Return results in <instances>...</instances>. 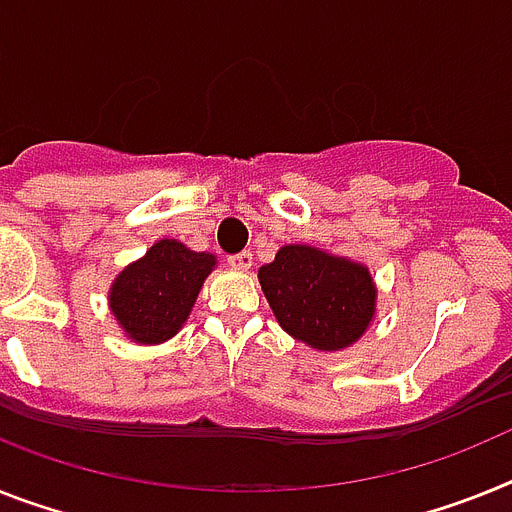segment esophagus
<instances>
[{
	"label": "esophagus",
	"instance_id": "esophagus-1",
	"mask_svg": "<svg viewBox=\"0 0 512 512\" xmlns=\"http://www.w3.org/2000/svg\"><path fill=\"white\" fill-rule=\"evenodd\" d=\"M229 265L236 270H249L252 268V252H249V249H244V252L229 255Z\"/></svg>",
	"mask_w": 512,
	"mask_h": 512
}]
</instances>
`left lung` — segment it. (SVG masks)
<instances>
[{
    "label": "left lung",
    "instance_id": "left-lung-1",
    "mask_svg": "<svg viewBox=\"0 0 512 512\" xmlns=\"http://www.w3.org/2000/svg\"><path fill=\"white\" fill-rule=\"evenodd\" d=\"M260 286L278 322L312 349H346L375 315V283L369 270L315 247L278 249L260 268Z\"/></svg>",
    "mask_w": 512,
    "mask_h": 512
}]
</instances>
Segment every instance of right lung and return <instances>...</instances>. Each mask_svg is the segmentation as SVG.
I'll return each instance as SVG.
<instances>
[{
    "label": "right lung",
    "mask_w": 512,
    "mask_h": 512,
    "mask_svg": "<svg viewBox=\"0 0 512 512\" xmlns=\"http://www.w3.org/2000/svg\"><path fill=\"white\" fill-rule=\"evenodd\" d=\"M216 257L192 252L174 239H161L111 286V312L124 333L137 343L171 338L203 289Z\"/></svg>",
    "instance_id": "add662e5"
}]
</instances>
